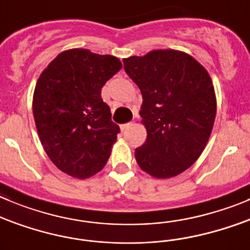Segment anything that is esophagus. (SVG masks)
Returning a JSON list of instances; mask_svg holds the SVG:
<instances>
[{"mask_svg":"<svg viewBox=\"0 0 250 250\" xmlns=\"http://www.w3.org/2000/svg\"><path fill=\"white\" fill-rule=\"evenodd\" d=\"M131 126V123H127V124H123V125H120V129L121 131H124V130L129 129V127Z\"/></svg>","mask_w":250,"mask_h":250,"instance_id":"obj_1","label":"esophagus"}]
</instances>
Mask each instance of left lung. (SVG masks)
Returning a JSON list of instances; mask_svg holds the SVG:
<instances>
[{
    "instance_id": "1",
    "label": "left lung",
    "mask_w": 250,
    "mask_h": 250,
    "mask_svg": "<svg viewBox=\"0 0 250 250\" xmlns=\"http://www.w3.org/2000/svg\"><path fill=\"white\" fill-rule=\"evenodd\" d=\"M139 85L147 140L135 149L144 172L168 179L187 170L206 147L217 110L215 88L206 68L187 52L152 50L124 59Z\"/></svg>"
}]
</instances>
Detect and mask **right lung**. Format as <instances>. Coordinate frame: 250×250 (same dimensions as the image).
Returning <instances> with one entry per match:
<instances>
[{
    "label": "right lung",
    "mask_w": 250,
    "mask_h": 250,
    "mask_svg": "<svg viewBox=\"0 0 250 250\" xmlns=\"http://www.w3.org/2000/svg\"><path fill=\"white\" fill-rule=\"evenodd\" d=\"M121 67L115 56L70 49L40 73L33 115L42 148L61 172L87 179L108 162L120 129L101 94Z\"/></svg>",
    "instance_id": "obj_1"
}]
</instances>
